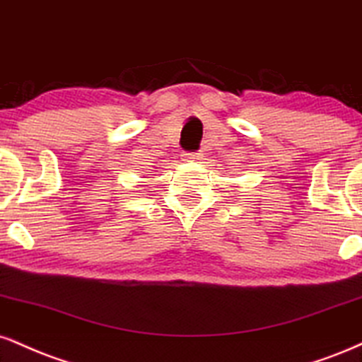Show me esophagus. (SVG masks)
Segmentation results:
<instances>
[{"label":"esophagus","mask_w":362,"mask_h":362,"mask_svg":"<svg viewBox=\"0 0 362 362\" xmlns=\"http://www.w3.org/2000/svg\"><path fill=\"white\" fill-rule=\"evenodd\" d=\"M202 153H185L184 158L189 160V162H197V160H202Z\"/></svg>","instance_id":"obj_1"}]
</instances>
